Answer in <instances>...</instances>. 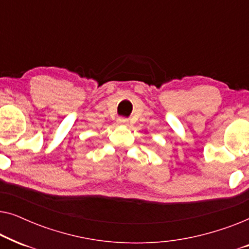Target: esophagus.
Listing matches in <instances>:
<instances>
[{
    "label": "esophagus",
    "mask_w": 249,
    "mask_h": 249,
    "mask_svg": "<svg viewBox=\"0 0 249 249\" xmlns=\"http://www.w3.org/2000/svg\"><path fill=\"white\" fill-rule=\"evenodd\" d=\"M119 124H127V120L125 119H119Z\"/></svg>",
    "instance_id": "34e87169"
}]
</instances>
